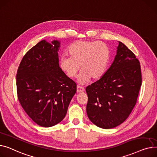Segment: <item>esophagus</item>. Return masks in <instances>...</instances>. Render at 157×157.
<instances>
[{
  "instance_id": "obj_1",
  "label": "esophagus",
  "mask_w": 157,
  "mask_h": 157,
  "mask_svg": "<svg viewBox=\"0 0 157 157\" xmlns=\"http://www.w3.org/2000/svg\"><path fill=\"white\" fill-rule=\"evenodd\" d=\"M84 91V88L83 87H80V86L77 87V92L78 93H83Z\"/></svg>"
}]
</instances>
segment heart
<instances>
[{
  "instance_id": "obj_1",
  "label": "heart",
  "mask_w": 157,
  "mask_h": 157,
  "mask_svg": "<svg viewBox=\"0 0 157 157\" xmlns=\"http://www.w3.org/2000/svg\"><path fill=\"white\" fill-rule=\"evenodd\" d=\"M70 56L63 55L59 59V67L69 78H74L80 68L78 82L84 84L90 78L97 80L106 72L110 51L106 44L98 41H77L68 49ZM81 67H79V66Z\"/></svg>"
}]
</instances>
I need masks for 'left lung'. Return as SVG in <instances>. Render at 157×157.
Returning a JSON list of instances; mask_svg holds the SVG:
<instances>
[{"label":"left lung","instance_id":"left-lung-1","mask_svg":"<svg viewBox=\"0 0 157 157\" xmlns=\"http://www.w3.org/2000/svg\"><path fill=\"white\" fill-rule=\"evenodd\" d=\"M141 84L139 60L119 42L111 67L99 80L86 89V111L90 121L106 129L123 123L136 104Z\"/></svg>","mask_w":157,"mask_h":157}]
</instances>
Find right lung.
<instances>
[{
    "label": "right lung",
    "instance_id": "obj_1",
    "mask_svg": "<svg viewBox=\"0 0 157 157\" xmlns=\"http://www.w3.org/2000/svg\"><path fill=\"white\" fill-rule=\"evenodd\" d=\"M59 47L57 40L39 42L25 54L17 70L19 102L32 121L44 127L63 121L77 91L75 82L59 68Z\"/></svg>",
    "mask_w": 157,
    "mask_h": 157
}]
</instances>
